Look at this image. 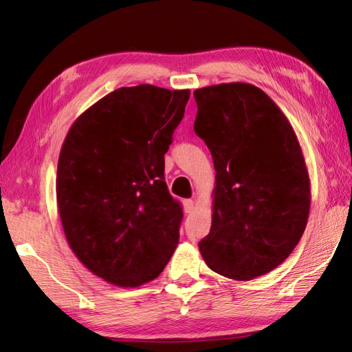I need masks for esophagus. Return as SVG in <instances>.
Listing matches in <instances>:
<instances>
[{
	"label": "esophagus",
	"mask_w": 352,
	"mask_h": 352,
	"mask_svg": "<svg viewBox=\"0 0 352 352\" xmlns=\"http://www.w3.org/2000/svg\"><path fill=\"white\" fill-rule=\"evenodd\" d=\"M183 208H184V212H192L194 211V200L192 199H186L183 200Z\"/></svg>",
	"instance_id": "34e87169"
}]
</instances>
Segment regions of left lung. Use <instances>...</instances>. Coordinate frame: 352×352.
Instances as JSON below:
<instances>
[{"instance_id": "obj_1", "label": "left lung", "mask_w": 352, "mask_h": 352, "mask_svg": "<svg viewBox=\"0 0 352 352\" xmlns=\"http://www.w3.org/2000/svg\"><path fill=\"white\" fill-rule=\"evenodd\" d=\"M194 98V130L216 169L212 223L200 253L212 272L250 281L283 264L305 233V157L289 119L252 83L199 88Z\"/></svg>"}]
</instances>
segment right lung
<instances>
[{
  "label": "right lung",
  "instance_id": "1",
  "mask_svg": "<svg viewBox=\"0 0 352 352\" xmlns=\"http://www.w3.org/2000/svg\"><path fill=\"white\" fill-rule=\"evenodd\" d=\"M189 90L122 87L71 126L56 194L71 250L94 275L138 287L164 270L180 239L183 211L164 182V153Z\"/></svg>",
  "mask_w": 352,
  "mask_h": 352
}]
</instances>
